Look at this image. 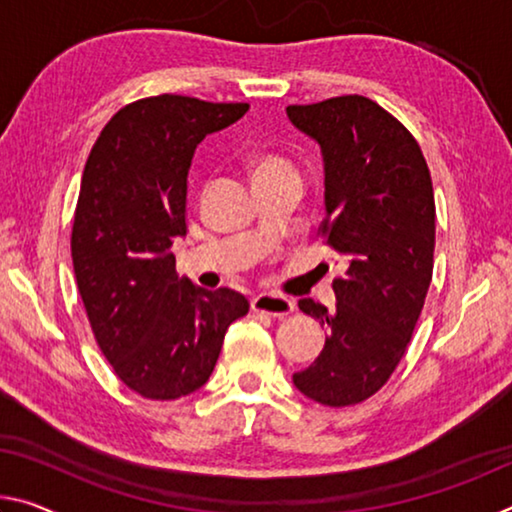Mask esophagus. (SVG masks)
Listing matches in <instances>:
<instances>
[{
	"instance_id": "34e87169",
	"label": "esophagus",
	"mask_w": 512,
	"mask_h": 512,
	"mask_svg": "<svg viewBox=\"0 0 512 512\" xmlns=\"http://www.w3.org/2000/svg\"><path fill=\"white\" fill-rule=\"evenodd\" d=\"M253 310L271 314L275 319H285V316L296 310V303L291 298L278 294H259L253 298Z\"/></svg>"
}]
</instances>
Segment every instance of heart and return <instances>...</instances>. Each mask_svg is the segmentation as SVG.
<instances>
[{"mask_svg": "<svg viewBox=\"0 0 512 512\" xmlns=\"http://www.w3.org/2000/svg\"><path fill=\"white\" fill-rule=\"evenodd\" d=\"M253 170H255V180H264V177H273V175L296 173V166L291 164L287 157H282V154L266 152L262 157H257Z\"/></svg>", "mask_w": 512, "mask_h": 512, "instance_id": "1", "label": "heart"}]
</instances>
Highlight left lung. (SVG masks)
I'll return each mask as SVG.
<instances>
[{"instance_id":"left-lung-1","label":"left lung","mask_w":512,"mask_h":512,"mask_svg":"<svg viewBox=\"0 0 512 512\" xmlns=\"http://www.w3.org/2000/svg\"><path fill=\"white\" fill-rule=\"evenodd\" d=\"M287 116L321 145V237L346 266L332 282L335 310L298 300L328 337L294 385L307 399L344 408L387 383L424 310L435 250L431 170L415 136L369 97L291 104Z\"/></svg>"}]
</instances>
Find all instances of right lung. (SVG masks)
Segmentation results:
<instances>
[{
  "mask_svg": "<svg viewBox=\"0 0 512 512\" xmlns=\"http://www.w3.org/2000/svg\"><path fill=\"white\" fill-rule=\"evenodd\" d=\"M246 102L157 95L120 109L88 154L72 223V266L95 342L136 394L173 401L207 383L248 298L180 280L186 177L198 143Z\"/></svg>",
  "mask_w": 512,
  "mask_h": 512,
  "instance_id": "1",
  "label": "right lung"
}]
</instances>
